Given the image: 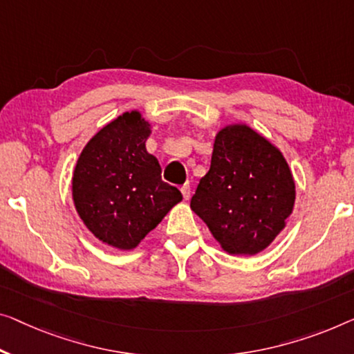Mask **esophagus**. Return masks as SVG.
<instances>
[{"label": "esophagus", "instance_id": "1", "mask_svg": "<svg viewBox=\"0 0 354 354\" xmlns=\"http://www.w3.org/2000/svg\"><path fill=\"white\" fill-rule=\"evenodd\" d=\"M181 194H183L184 200L191 198V186H189V184H184V186L181 187Z\"/></svg>", "mask_w": 354, "mask_h": 354}]
</instances>
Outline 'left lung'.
Masks as SVG:
<instances>
[{
    "instance_id": "8db88e82",
    "label": "left lung",
    "mask_w": 354,
    "mask_h": 354,
    "mask_svg": "<svg viewBox=\"0 0 354 354\" xmlns=\"http://www.w3.org/2000/svg\"><path fill=\"white\" fill-rule=\"evenodd\" d=\"M295 202L292 173L278 147L245 124L214 138L209 171L191 208L229 254L254 256L277 239Z\"/></svg>"
}]
</instances>
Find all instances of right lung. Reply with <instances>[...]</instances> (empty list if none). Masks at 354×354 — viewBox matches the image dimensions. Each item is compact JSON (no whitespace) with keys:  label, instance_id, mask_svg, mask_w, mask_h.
<instances>
[{"label":"right lung","instance_id":"add662e5","mask_svg":"<svg viewBox=\"0 0 354 354\" xmlns=\"http://www.w3.org/2000/svg\"><path fill=\"white\" fill-rule=\"evenodd\" d=\"M151 124L138 111L104 125L84 147L73 173V202L100 241L133 250L183 200L162 181L159 160L146 151Z\"/></svg>","mask_w":354,"mask_h":354}]
</instances>
